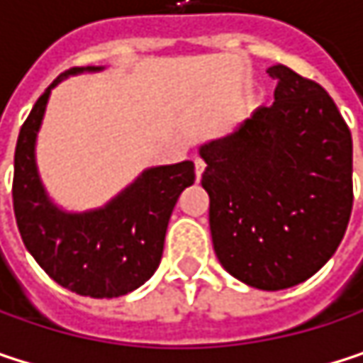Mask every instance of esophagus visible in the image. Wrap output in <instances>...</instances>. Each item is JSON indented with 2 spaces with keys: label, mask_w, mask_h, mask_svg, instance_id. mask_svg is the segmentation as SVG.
Here are the masks:
<instances>
[{
  "label": "esophagus",
  "mask_w": 363,
  "mask_h": 363,
  "mask_svg": "<svg viewBox=\"0 0 363 363\" xmlns=\"http://www.w3.org/2000/svg\"><path fill=\"white\" fill-rule=\"evenodd\" d=\"M203 170H206V162L201 157H195V177H197V181L201 179Z\"/></svg>",
  "instance_id": "obj_1"
}]
</instances>
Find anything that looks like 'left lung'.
I'll return each instance as SVG.
<instances>
[{
  "instance_id": "1",
  "label": "left lung",
  "mask_w": 363,
  "mask_h": 363,
  "mask_svg": "<svg viewBox=\"0 0 363 363\" xmlns=\"http://www.w3.org/2000/svg\"><path fill=\"white\" fill-rule=\"evenodd\" d=\"M275 103L199 149L210 233L220 264L258 290L315 275L353 208L351 130L326 90L284 65Z\"/></svg>"
}]
</instances>
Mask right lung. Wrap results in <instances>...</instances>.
<instances>
[{"label":"right lung","instance_id":"obj_1","mask_svg":"<svg viewBox=\"0 0 363 363\" xmlns=\"http://www.w3.org/2000/svg\"><path fill=\"white\" fill-rule=\"evenodd\" d=\"M99 69H69L37 99L16 143L12 199L27 250L56 284L82 296L113 298L143 286L160 267L168 220L179 195L195 181V166L149 168L105 208L84 214L62 212L50 201L35 166L37 130L50 90L67 75Z\"/></svg>","mask_w":363,"mask_h":363}]
</instances>
